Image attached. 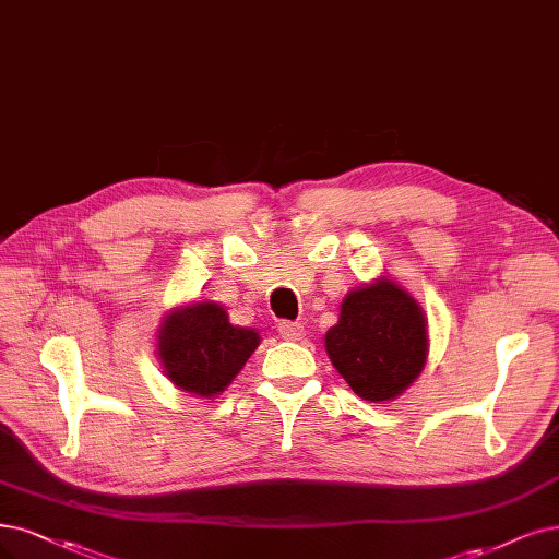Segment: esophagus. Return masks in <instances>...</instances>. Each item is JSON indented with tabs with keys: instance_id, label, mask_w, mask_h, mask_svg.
I'll list each match as a JSON object with an SVG mask.
<instances>
[{
	"instance_id": "1",
	"label": "esophagus",
	"mask_w": 559,
	"mask_h": 559,
	"mask_svg": "<svg viewBox=\"0 0 559 559\" xmlns=\"http://www.w3.org/2000/svg\"><path fill=\"white\" fill-rule=\"evenodd\" d=\"M278 334L285 338V341H299L304 336V324L299 322H293V320H283L278 324Z\"/></svg>"
}]
</instances>
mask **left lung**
<instances>
[{
	"instance_id": "left-lung-1",
	"label": "left lung",
	"mask_w": 559,
	"mask_h": 559,
	"mask_svg": "<svg viewBox=\"0 0 559 559\" xmlns=\"http://www.w3.org/2000/svg\"><path fill=\"white\" fill-rule=\"evenodd\" d=\"M324 347L359 399L394 401L424 370L428 324L415 297L394 281L378 278L343 299Z\"/></svg>"
}]
</instances>
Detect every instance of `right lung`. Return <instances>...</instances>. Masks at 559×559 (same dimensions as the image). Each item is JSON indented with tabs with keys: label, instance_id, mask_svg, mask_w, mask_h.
I'll list each match as a JSON object with an SVG mask.
<instances>
[{
	"label": "right lung",
	"instance_id": "1",
	"mask_svg": "<svg viewBox=\"0 0 559 559\" xmlns=\"http://www.w3.org/2000/svg\"><path fill=\"white\" fill-rule=\"evenodd\" d=\"M156 345L168 380L193 396L210 399L235 380L260 336L251 326L230 324L216 301H198L165 316Z\"/></svg>",
	"mask_w": 559,
	"mask_h": 559
}]
</instances>
